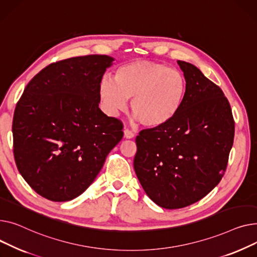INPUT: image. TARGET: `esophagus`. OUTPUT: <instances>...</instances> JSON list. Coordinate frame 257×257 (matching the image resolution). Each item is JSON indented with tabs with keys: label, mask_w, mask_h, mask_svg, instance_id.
Masks as SVG:
<instances>
[{
	"label": "esophagus",
	"mask_w": 257,
	"mask_h": 257,
	"mask_svg": "<svg viewBox=\"0 0 257 257\" xmlns=\"http://www.w3.org/2000/svg\"><path fill=\"white\" fill-rule=\"evenodd\" d=\"M123 133H124V137H125L126 139H132V138H134L135 134H134L132 131H130V130H127V128H125Z\"/></svg>",
	"instance_id": "esophagus-1"
}]
</instances>
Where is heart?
I'll return each mask as SVG.
<instances>
[{
  "label": "heart",
  "mask_w": 257,
  "mask_h": 257,
  "mask_svg": "<svg viewBox=\"0 0 257 257\" xmlns=\"http://www.w3.org/2000/svg\"><path fill=\"white\" fill-rule=\"evenodd\" d=\"M187 80L183 72L152 61H133L119 66L115 80L104 75L99 82L98 95L108 114L115 116L131 110L142 125L161 127L170 122L183 107Z\"/></svg>",
  "instance_id": "b5f03b06"
}]
</instances>
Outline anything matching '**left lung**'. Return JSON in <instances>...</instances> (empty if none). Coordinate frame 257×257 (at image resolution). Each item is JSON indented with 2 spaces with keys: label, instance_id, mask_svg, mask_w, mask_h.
I'll return each mask as SVG.
<instances>
[{
  "label": "left lung",
  "instance_id": "obj_1",
  "mask_svg": "<svg viewBox=\"0 0 257 257\" xmlns=\"http://www.w3.org/2000/svg\"><path fill=\"white\" fill-rule=\"evenodd\" d=\"M187 80L183 107L170 122L136 138L135 172L148 197L176 209L202 199L222 179L234 137L230 104L195 65L177 61Z\"/></svg>",
  "mask_w": 257,
  "mask_h": 257
}]
</instances>
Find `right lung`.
<instances>
[{"label":"right lung","mask_w":257,"mask_h":257,"mask_svg":"<svg viewBox=\"0 0 257 257\" xmlns=\"http://www.w3.org/2000/svg\"><path fill=\"white\" fill-rule=\"evenodd\" d=\"M113 61L105 55L61 60L25 88L13 116V154L20 173L42 197H78L122 139V122L98 108L99 82Z\"/></svg>","instance_id":"1"}]
</instances>
